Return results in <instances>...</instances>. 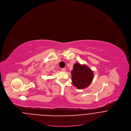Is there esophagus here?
<instances>
[{"mask_svg": "<svg viewBox=\"0 0 131 131\" xmlns=\"http://www.w3.org/2000/svg\"><path fill=\"white\" fill-rule=\"evenodd\" d=\"M61 71H62V72H66V69L62 68L61 69Z\"/></svg>", "mask_w": 131, "mask_h": 131, "instance_id": "34e87169", "label": "esophagus"}]
</instances>
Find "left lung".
I'll use <instances>...</instances> for the list:
<instances>
[{
    "instance_id": "1",
    "label": "left lung",
    "mask_w": 131,
    "mask_h": 131,
    "mask_svg": "<svg viewBox=\"0 0 131 131\" xmlns=\"http://www.w3.org/2000/svg\"><path fill=\"white\" fill-rule=\"evenodd\" d=\"M71 75L74 85L80 89L88 86L93 79V71L86 65L78 63L74 65Z\"/></svg>"
}]
</instances>
